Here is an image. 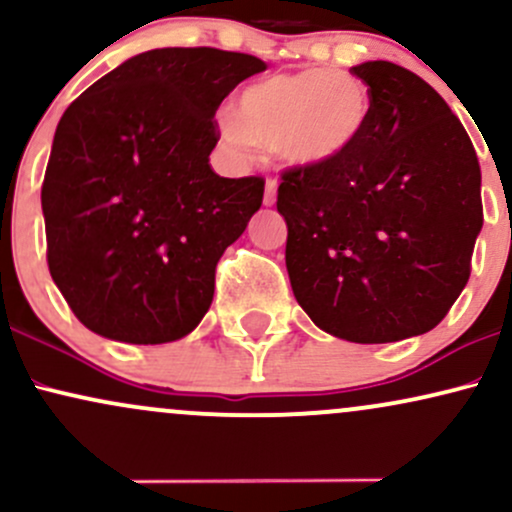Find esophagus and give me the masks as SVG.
I'll list each match as a JSON object with an SVG mask.
<instances>
[{"mask_svg": "<svg viewBox=\"0 0 512 512\" xmlns=\"http://www.w3.org/2000/svg\"><path fill=\"white\" fill-rule=\"evenodd\" d=\"M264 207H274L276 204V182L274 180H267V185H264Z\"/></svg>", "mask_w": 512, "mask_h": 512, "instance_id": "1", "label": "esophagus"}]
</instances>
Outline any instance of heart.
Returning <instances> with one entry per match:
<instances>
[{
    "label": "heart",
    "mask_w": 512,
    "mask_h": 512,
    "mask_svg": "<svg viewBox=\"0 0 512 512\" xmlns=\"http://www.w3.org/2000/svg\"><path fill=\"white\" fill-rule=\"evenodd\" d=\"M370 113V91L361 79L337 69H301L245 86L236 113L219 115V134L238 158H250L264 144L289 168L315 170L356 149Z\"/></svg>",
    "instance_id": "1"
}]
</instances>
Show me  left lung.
<instances>
[{"mask_svg": "<svg viewBox=\"0 0 512 512\" xmlns=\"http://www.w3.org/2000/svg\"><path fill=\"white\" fill-rule=\"evenodd\" d=\"M373 113L351 154L286 170L293 296L332 337L387 344L426 334L457 301L484 223L477 151L421 76L375 60L351 67Z\"/></svg>", "mask_w": 512, "mask_h": 512, "instance_id": "1", "label": "left lung"}]
</instances>
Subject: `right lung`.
I'll use <instances>...</instances> for the list:
<instances>
[{
    "instance_id": "add662e5",
    "label": "right lung",
    "mask_w": 512,
    "mask_h": 512,
    "mask_svg": "<svg viewBox=\"0 0 512 512\" xmlns=\"http://www.w3.org/2000/svg\"><path fill=\"white\" fill-rule=\"evenodd\" d=\"M264 69L245 52L149 50L64 110L40 202L52 281L91 332L166 344L207 315L216 264L264 195L262 178L211 170L214 115Z\"/></svg>"
}]
</instances>
